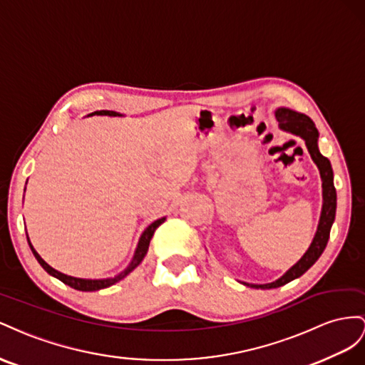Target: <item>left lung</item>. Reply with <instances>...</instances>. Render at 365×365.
I'll return each instance as SVG.
<instances>
[{
  "label": "left lung",
  "mask_w": 365,
  "mask_h": 365,
  "mask_svg": "<svg viewBox=\"0 0 365 365\" xmlns=\"http://www.w3.org/2000/svg\"><path fill=\"white\" fill-rule=\"evenodd\" d=\"M275 116H277V120H278V125L281 130L297 134V136L304 139L312 159H314V162L318 165V168H319L321 180H322V199H324V203H322L321 218H319V225L317 229L315 238H314V242H312L310 247L307 249V252L303 255V258H301L295 266L290 267L283 277L274 281V283L252 284V287H257V289L258 287L274 289V287L284 286L289 283V281L301 277L309 267L314 266L327 246L329 237H330V229H331L333 222H335V214H336V190H335V185H333L331 165H330V160L327 158H324V155H322L318 150L319 134H318V130L315 127L314 120H312L309 116H306V114H301V113L292 111L289 108H278Z\"/></svg>",
  "instance_id": "1"
}]
</instances>
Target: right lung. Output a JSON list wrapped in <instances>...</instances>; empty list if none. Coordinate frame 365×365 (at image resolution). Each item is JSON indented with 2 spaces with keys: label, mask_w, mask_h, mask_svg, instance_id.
I'll return each instance as SVG.
<instances>
[{
  "label": "right lung",
  "mask_w": 365,
  "mask_h": 365,
  "mask_svg": "<svg viewBox=\"0 0 365 365\" xmlns=\"http://www.w3.org/2000/svg\"><path fill=\"white\" fill-rule=\"evenodd\" d=\"M91 114H106V116H119V113L110 111V110H101V111H95V113H91ZM163 222H165V217H163V218H159V220H155L154 223H151L147 229H145L142 237H140V240H139V245H138V249H136V254H134L133 262L130 263V266H128L127 269H125L123 272H120L119 275L113 277V278H106V279H86V278H75V277H70V275H66V274H61V272H58L56 269L48 266V264L44 262V259L39 257V254L34 249L32 243L29 242V237H27V242H29L30 249H32V252H34L35 258L38 259V263L44 267L46 272H48L50 275L56 277L58 279L62 281V283L70 286V287H73V289L84 290V292H91V290L106 289V287H108V286H111V284H114V283H118L119 279H122L123 277H127L134 267H138V266L140 264L142 259H143V257L147 255L148 246H150V242H151V238H153V235H154V231H155V229H158Z\"/></svg>",
  "instance_id": "right-lung-1"
}]
</instances>
